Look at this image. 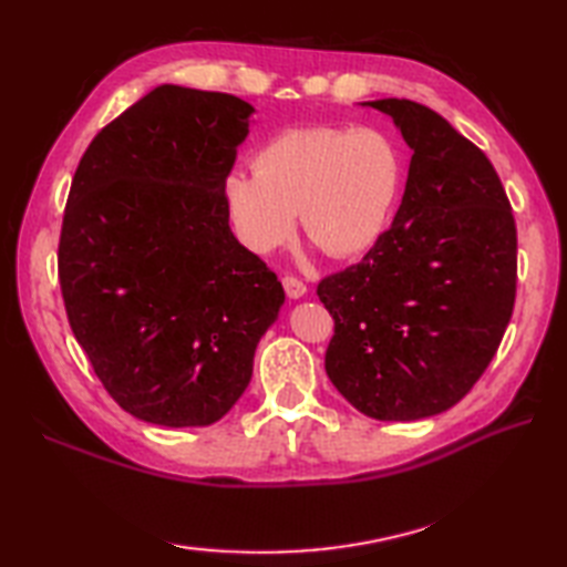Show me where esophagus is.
Masks as SVG:
<instances>
[{"label":"esophagus","mask_w":567,"mask_h":567,"mask_svg":"<svg viewBox=\"0 0 567 567\" xmlns=\"http://www.w3.org/2000/svg\"><path fill=\"white\" fill-rule=\"evenodd\" d=\"M282 287H285L287 297H292V299H299V297L307 295V285L299 280V277H295V275H285L282 277Z\"/></svg>","instance_id":"obj_1"}]
</instances>
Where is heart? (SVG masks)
Listing matches in <instances>:
<instances>
[{"label":"heart","instance_id":"obj_1","mask_svg":"<svg viewBox=\"0 0 567 567\" xmlns=\"http://www.w3.org/2000/svg\"><path fill=\"white\" fill-rule=\"evenodd\" d=\"M252 165L224 177L228 219L252 252L280 246L299 212L302 231L327 256H360L388 228L402 187V155L378 128H287Z\"/></svg>","mask_w":567,"mask_h":567}]
</instances>
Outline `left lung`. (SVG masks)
<instances>
[{"label":"left lung","instance_id":"1","mask_svg":"<svg viewBox=\"0 0 567 567\" xmlns=\"http://www.w3.org/2000/svg\"><path fill=\"white\" fill-rule=\"evenodd\" d=\"M412 148L394 221L365 258L327 275V375L358 412L414 421L483 378L516 297V224L487 155L412 100L368 102Z\"/></svg>","mask_w":567,"mask_h":567}]
</instances>
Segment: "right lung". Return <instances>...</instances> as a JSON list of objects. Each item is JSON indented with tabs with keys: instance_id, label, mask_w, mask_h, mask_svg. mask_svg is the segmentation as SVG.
Here are the masks:
<instances>
[{
	"instance_id": "add662e5",
	"label": "right lung",
	"mask_w": 567,
	"mask_h": 567,
	"mask_svg": "<svg viewBox=\"0 0 567 567\" xmlns=\"http://www.w3.org/2000/svg\"><path fill=\"white\" fill-rule=\"evenodd\" d=\"M252 106L163 84L80 158L58 240L70 329L112 400L161 426H209L246 392L285 302L228 226L224 177Z\"/></svg>"
}]
</instances>
